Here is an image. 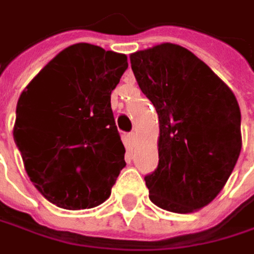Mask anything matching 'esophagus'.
I'll return each instance as SVG.
<instances>
[{
    "instance_id": "1",
    "label": "esophagus",
    "mask_w": 254,
    "mask_h": 254,
    "mask_svg": "<svg viewBox=\"0 0 254 254\" xmlns=\"http://www.w3.org/2000/svg\"><path fill=\"white\" fill-rule=\"evenodd\" d=\"M127 139H129V142H130V143H133V142H135V133H133V132H132V133H129V135H127Z\"/></svg>"
}]
</instances>
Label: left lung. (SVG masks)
Returning a JSON list of instances; mask_svg holds the SVG:
<instances>
[{"label":"left lung","instance_id":"obj_1","mask_svg":"<svg viewBox=\"0 0 254 254\" xmlns=\"http://www.w3.org/2000/svg\"><path fill=\"white\" fill-rule=\"evenodd\" d=\"M130 66L159 116V163L145 176L149 199L175 213L202 209L223 189L240 155L236 96L181 45L130 54Z\"/></svg>","mask_w":254,"mask_h":254}]
</instances>
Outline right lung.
<instances>
[{"label": "right lung", "mask_w": 254, "mask_h": 254, "mask_svg": "<svg viewBox=\"0 0 254 254\" xmlns=\"http://www.w3.org/2000/svg\"><path fill=\"white\" fill-rule=\"evenodd\" d=\"M127 68L124 54L75 44L19 96L14 140L31 182L51 203L79 210L111 196L127 165L111 94Z\"/></svg>", "instance_id": "obj_1"}]
</instances>
